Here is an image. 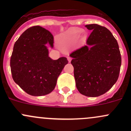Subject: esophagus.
Returning <instances> with one entry per match:
<instances>
[{
	"mask_svg": "<svg viewBox=\"0 0 131 131\" xmlns=\"http://www.w3.org/2000/svg\"><path fill=\"white\" fill-rule=\"evenodd\" d=\"M67 59H68V61H69V62H70L71 60H72V58H71V57H68V58H67Z\"/></svg>",
	"mask_w": 131,
	"mask_h": 131,
	"instance_id": "34e87169",
	"label": "esophagus"
}]
</instances>
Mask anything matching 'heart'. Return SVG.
<instances>
[{
    "label": "heart",
    "mask_w": 131,
    "mask_h": 131,
    "mask_svg": "<svg viewBox=\"0 0 131 131\" xmlns=\"http://www.w3.org/2000/svg\"><path fill=\"white\" fill-rule=\"evenodd\" d=\"M81 30L80 29H73L62 34L59 39V46L63 48H70L75 43V39Z\"/></svg>",
    "instance_id": "b5f03b06"
}]
</instances>
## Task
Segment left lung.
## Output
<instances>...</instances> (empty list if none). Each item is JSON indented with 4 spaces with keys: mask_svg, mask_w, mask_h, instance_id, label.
<instances>
[{
    "mask_svg": "<svg viewBox=\"0 0 131 131\" xmlns=\"http://www.w3.org/2000/svg\"><path fill=\"white\" fill-rule=\"evenodd\" d=\"M92 30L87 45L70 54L74 68L78 91L88 97L103 94L118 80L121 70V52L118 42L105 26L97 24L85 25Z\"/></svg>",
    "mask_w": 131,
    "mask_h": 131,
    "instance_id": "8db88e82",
    "label": "left lung"
}]
</instances>
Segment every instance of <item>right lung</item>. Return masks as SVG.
<instances>
[{
	"mask_svg": "<svg viewBox=\"0 0 131 131\" xmlns=\"http://www.w3.org/2000/svg\"><path fill=\"white\" fill-rule=\"evenodd\" d=\"M51 33L40 26L25 30L14 45L10 60L14 81L28 94L40 96L54 89L67 58L53 60L49 57L47 45L53 47Z\"/></svg>",
	"mask_w": 131,
	"mask_h": 131,
	"instance_id": "1",
	"label": "right lung"
}]
</instances>
